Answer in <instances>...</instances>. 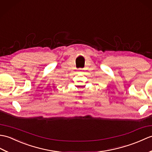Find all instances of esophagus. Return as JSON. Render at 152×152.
Instances as JSON below:
<instances>
[{"label": "esophagus", "mask_w": 152, "mask_h": 152, "mask_svg": "<svg viewBox=\"0 0 152 152\" xmlns=\"http://www.w3.org/2000/svg\"><path fill=\"white\" fill-rule=\"evenodd\" d=\"M81 70H82V69H79V71H80V72H81Z\"/></svg>", "instance_id": "1"}]
</instances>
